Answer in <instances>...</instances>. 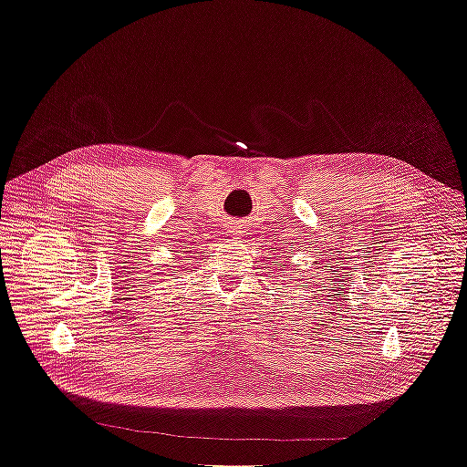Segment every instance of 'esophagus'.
Here are the masks:
<instances>
[{
	"label": "esophagus",
	"instance_id": "esophagus-1",
	"mask_svg": "<svg viewBox=\"0 0 467 467\" xmlns=\"http://www.w3.org/2000/svg\"><path fill=\"white\" fill-rule=\"evenodd\" d=\"M228 234L230 235H239V234H244V230H242V225H239V223H234V225H230V228H228Z\"/></svg>",
	"mask_w": 467,
	"mask_h": 467
}]
</instances>
